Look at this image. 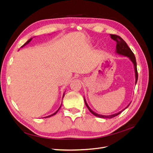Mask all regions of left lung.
<instances>
[{"instance_id": "8db88e82", "label": "left lung", "mask_w": 153, "mask_h": 153, "mask_svg": "<svg viewBox=\"0 0 153 153\" xmlns=\"http://www.w3.org/2000/svg\"><path fill=\"white\" fill-rule=\"evenodd\" d=\"M110 38H112L113 40H114L115 41H116V43H117L116 50H115V53L121 55H123V56H124V57H127L132 62V63L133 64V66H134V70H135V84H136L137 82V80H138V73H137V62H136V59H135V55H134L131 49L129 48L126 43L125 42V41L121 38V37L119 36H117V35H115V34H110ZM84 101H85V104L86 106L92 114L95 115V116H96V117H98L100 118H105V119H112L115 116H117V115H118L119 114H121L124 110L127 108L129 106V105L131 103H130L129 104H128V105L126 106V108H124L123 110L120 111L119 112H117V113L114 114H112V115H101V114H97L95 112H94L93 110H91V108L89 106V105H88L87 101H86V100L84 97Z\"/></svg>"}]
</instances>
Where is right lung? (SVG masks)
<instances>
[{"label":"right lung","instance_id":"1","mask_svg":"<svg viewBox=\"0 0 153 153\" xmlns=\"http://www.w3.org/2000/svg\"><path fill=\"white\" fill-rule=\"evenodd\" d=\"M32 38H30V39H29L28 41H27V42H26V43H25V44H24V45H23V46H22V47H21V48H22V47H25V45H27V44H29V43L30 42V41H32ZM64 93H65V92H64ZM64 93L63 94V96H62V99H63V98H64ZM61 105H62V104L61 105V106H60V107L59 108V109H58V110H57L56 111V112H55V113L52 114V115H48V116H47V117H45V118H47V117H51V116H53V115H54L55 114H56L57 113V112H58V111H59V110L60 108H61Z\"/></svg>","mask_w":153,"mask_h":153}]
</instances>
